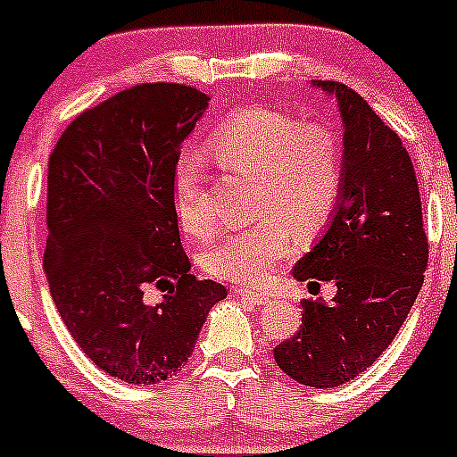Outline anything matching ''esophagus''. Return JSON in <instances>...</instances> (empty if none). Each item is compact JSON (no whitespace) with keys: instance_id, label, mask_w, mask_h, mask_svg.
Listing matches in <instances>:
<instances>
[{"instance_id":"1","label":"esophagus","mask_w":457,"mask_h":457,"mask_svg":"<svg viewBox=\"0 0 457 457\" xmlns=\"http://www.w3.org/2000/svg\"><path fill=\"white\" fill-rule=\"evenodd\" d=\"M234 293L245 297V300L254 302V304H263V302H268V297H270V293L263 291V288H234Z\"/></svg>"}]
</instances>
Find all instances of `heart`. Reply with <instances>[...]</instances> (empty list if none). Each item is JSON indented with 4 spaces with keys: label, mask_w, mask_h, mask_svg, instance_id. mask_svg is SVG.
I'll return each instance as SVG.
<instances>
[{
    "label": "heart",
    "mask_w": 457,
    "mask_h": 457,
    "mask_svg": "<svg viewBox=\"0 0 457 457\" xmlns=\"http://www.w3.org/2000/svg\"><path fill=\"white\" fill-rule=\"evenodd\" d=\"M219 164L257 173L254 223L232 229L207 250L204 268L219 279L259 284L297 245V229L313 234L334 216L345 189L347 157L334 126L268 105H248L220 119L204 137ZM173 203L185 232L209 237L214 212L204 169L191 153L173 166Z\"/></svg>",
    "instance_id": "obj_1"
}]
</instances>
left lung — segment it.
Listing matches in <instances>:
<instances>
[{"mask_svg":"<svg viewBox=\"0 0 457 457\" xmlns=\"http://www.w3.org/2000/svg\"><path fill=\"white\" fill-rule=\"evenodd\" d=\"M338 99L347 176L327 234L293 268V277L334 281L331 302L302 300V325L275 347V363L293 381L336 387L363 374L390 347L411 313L428 238L411 155L368 101L338 80H318Z\"/></svg>","mask_w":457,"mask_h":457,"instance_id":"left-lung-1","label":"left lung"}]
</instances>
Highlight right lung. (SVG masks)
Instances as JSON below:
<instances>
[{"label":"right lung","instance_id":"add662e5","mask_svg":"<svg viewBox=\"0 0 457 457\" xmlns=\"http://www.w3.org/2000/svg\"><path fill=\"white\" fill-rule=\"evenodd\" d=\"M207 94L142 83L80 112L49 155L45 272L71 338L105 374L153 386L189 361L225 287L189 275L173 166ZM165 293L147 304V291Z\"/></svg>","mask_w":457,"mask_h":457}]
</instances>
